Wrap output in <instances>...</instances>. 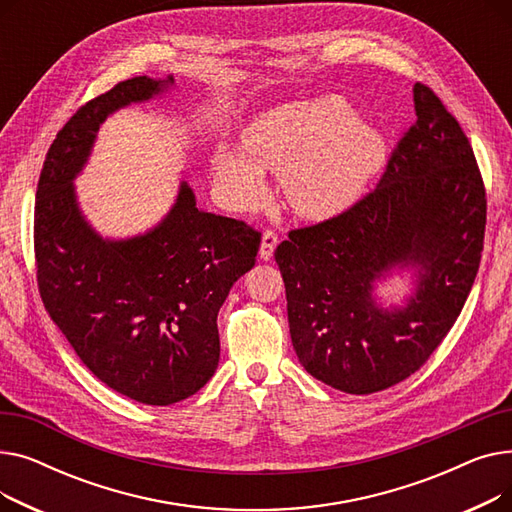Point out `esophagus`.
I'll use <instances>...</instances> for the list:
<instances>
[{"label": "esophagus", "mask_w": 512, "mask_h": 512, "mask_svg": "<svg viewBox=\"0 0 512 512\" xmlns=\"http://www.w3.org/2000/svg\"><path fill=\"white\" fill-rule=\"evenodd\" d=\"M278 245V234L274 230H263V236H261V249H259V255L261 259H270L274 255V249Z\"/></svg>", "instance_id": "esophagus-1"}]
</instances>
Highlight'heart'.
Instances as JSON below:
<instances>
[{"mask_svg": "<svg viewBox=\"0 0 512 512\" xmlns=\"http://www.w3.org/2000/svg\"><path fill=\"white\" fill-rule=\"evenodd\" d=\"M380 132L355 118L344 99L321 97L278 105L240 134V151L218 145L211 168L222 197L255 201L261 170L278 172L288 207L309 220H328L351 207L384 164Z\"/></svg>", "mask_w": 512, "mask_h": 512, "instance_id": "obj_1", "label": "heart"}]
</instances>
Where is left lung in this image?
Returning <instances> with one entry per match:
<instances>
[{
    "instance_id": "obj_1",
    "label": "left lung",
    "mask_w": 512,
    "mask_h": 512,
    "mask_svg": "<svg viewBox=\"0 0 512 512\" xmlns=\"http://www.w3.org/2000/svg\"><path fill=\"white\" fill-rule=\"evenodd\" d=\"M413 101L380 184L336 218L290 230L274 253L301 365L348 394L386 390L432 357L481 261L488 201L473 147L427 85ZM396 264L420 280L408 307L388 312L370 290Z\"/></svg>"
}]
</instances>
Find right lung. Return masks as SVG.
I'll use <instances>...</instances> for the list:
<instances>
[{"instance_id":"obj_1","label":"right lung","mask_w":512,"mask_h":512,"mask_svg":"<svg viewBox=\"0 0 512 512\" xmlns=\"http://www.w3.org/2000/svg\"><path fill=\"white\" fill-rule=\"evenodd\" d=\"M172 83L134 76L80 105L45 155L35 201L37 284L49 317L105 386L155 407L211 380L220 307L261 242L253 226L197 209L186 182L166 220L143 236L103 240L85 222L72 180L99 124Z\"/></svg>"}]
</instances>
